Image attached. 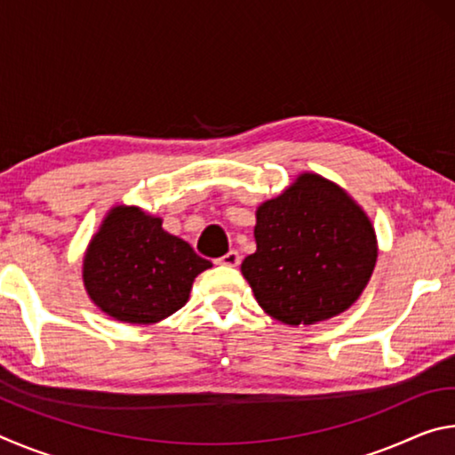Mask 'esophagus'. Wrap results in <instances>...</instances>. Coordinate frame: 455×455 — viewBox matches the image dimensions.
Here are the masks:
<instances>
[{"instance_id":"esophagus-1","label":"esophagus","mask_w":455,"mask_h":455,"mask_svg":"<svg viewBox=\"0 0 455 455\" xmlns=\"http://www.w3.org/2000/svg\"><path fill=\"white\" fill-rule=\"evenodd\" d=\"M219 265H225V267H236L241 263V255H238V251H228L227 255H222L220 259H217Z\"/></svg>"}]
</instances>
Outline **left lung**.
<instances>
[{
  "label": "left lung",
  "instance_id": "8db88e82",
  "mask_svg": "<svg viewBox=\"0 0 455 455\" xmlns=\"http://www.w3.org/2000/svg\"><path fill=\"white\" fill-rule=\"evenodd\" d=\"M255 241L257 252L241 271L259 305L287 325H311L349 309L377 260L367 214L317 174H301L259 206Z\"/></svg>",
  "mask_w": 455,
  "mask_h": 455
}]
</instances>
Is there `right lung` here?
I'll list each match as a JSON object with an SVG mask.
<instances>
[{"instance_id":"add662e5","label":"right lung","mask_w":455,"mask_h":455,"mask_svg":"<svg viewBox=\"0 0 455 455\" xmlns=\"http://www.w3.org/2000/svg\"><path fill=\"white\" fill-rule=\"evenodd\" d=\"M212 263L163 220L134 206H116L84 259V284L110 317L148 325L171 317L188 301L192 281Z\"/></svg>"}]
</instances>
